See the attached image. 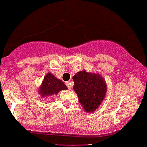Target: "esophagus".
Listing matches in <instances>:
<instances>
[{
    "mask_svg": "<svg viewBox=\"0 0 147 147\" xmlns=\"http://www.w3.org/2000/svg\"><path fill=\"white\" fill-rule=\"evenodd\" d=\"M71 82H65V84H66V86L68 87V88L69 89V90H71Z\"/></svg>",
    "mask_w": 147,
    "mask_h": 147,
    "instance_id": "esophagus-1",
    "label": "esophagus"
}]
</instances>
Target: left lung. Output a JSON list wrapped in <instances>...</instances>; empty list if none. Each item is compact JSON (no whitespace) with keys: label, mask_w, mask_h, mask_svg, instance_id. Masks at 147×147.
<instances>
[{"label":"left lung","mask_w":147,"mask_h":147,"mask_svg":"<svg viewBox=\"0 0 147 147\" xmlns=\"http://www.w3.org/2000/svg\"><path fill=\"white\" fill-rule=\"evenodd\" d=\"M73 90L78 96L86 113H94L100 106L107 91V85L104 78L98 73H93L83 70L72 77Z\"/></svg>","instance_id":"1"}]
</instances>
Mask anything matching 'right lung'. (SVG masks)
I'll list each match as a JSON object with an SVG mask.
<instances>
[{
	"instance_id": "add662e5",
	"label": "right lung",
	"mask_w": 147,
	"mask_h": 147,
	"mask_svg": "<svg viewBox=\"0 0 147 147\" xmlns=\"http://www.w3.org/2000/svg\"><path fill=\"white\" fill-rule=\"evenodd\" d=\"M68 88L60 79L57 78L51 72L47 73L39 87L38 94L43 98H49L52 95H57L60 90H67Z\"/></svg>"
}]
</instances>
